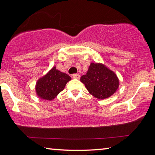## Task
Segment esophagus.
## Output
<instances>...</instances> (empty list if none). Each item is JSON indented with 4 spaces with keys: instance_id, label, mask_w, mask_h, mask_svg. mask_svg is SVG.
I'll list each match as a JSON object with an SVG mask.
<instances>
[{
    "instance_id": "34e87169",
    "label": "esophagus",
    "mask_w": 155,
    "mask_h": 155,
    "mask_svg": "<svg viewBox=\"0 0 155 155\" xmlns=\"http://www.w3.org/2000/svg\"><path fill=\"white\" fill-rule=\"evenodd\" d=\"M72 78H74V79H79L80 75L78 74H74L72 75Z\"/></svg>"
}]
</instances>
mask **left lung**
I'll list each match as a JSON object with an SVG mask.
<instances>
[{
	"label": "left lung",
	"mask_w": 155,
	"mask_h": 155,
	"mask_svg": "<svg viewBox=\"0 0 155 155\" xmlns=\"http://www.w3.org/2000/svg\"><path fill=\"white\" fill-rule=\"evenodd\" d=\"M80 80L90 94L99 100L109 98L120 85L116 74L102 63H91L87 74Z\"/></svg>",
	"instance_id": "left-lung-1"
}]
</instances>
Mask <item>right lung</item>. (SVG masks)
I'll return each mask as SVG.
<instances>
[{"label":"right lung","instance_id":"1","mask_svg":"<svg viewBox=\"0 0 155 155\" xmlns=\"http://www.w3.org/2000/svg\"><path fill=\"white\" fill-rule=\"evenodd\" d=\"M70 80L71 77L69 75L53 66L37 81L35 87L36 95L41 99L51 101L64 90L65 85Z\"/></svg>","mask_w":155,"mask_h":155}]
</instances>
